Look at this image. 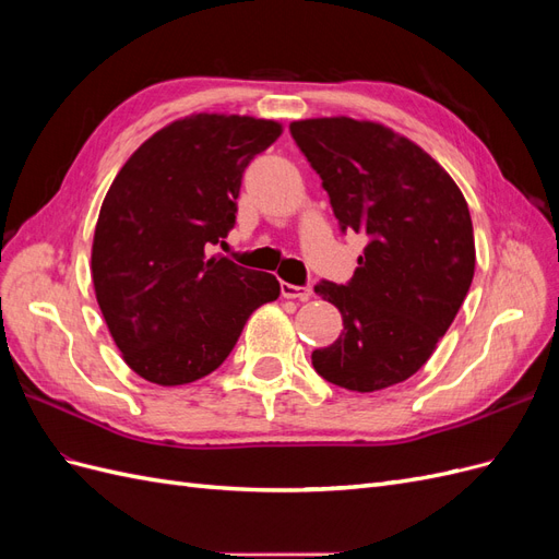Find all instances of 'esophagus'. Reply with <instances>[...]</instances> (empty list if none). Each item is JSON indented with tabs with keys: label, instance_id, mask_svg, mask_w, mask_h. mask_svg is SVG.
I'll return each instance as SVG.
<instances>
[{
	"label": "esophagus",
	"instance_id": "obj_1",
	"mask_svg": "<svg viewBox=\"0 0 559 559\" xmlns=\"http://www.w3.org/2000/svg\"><path fill=\"white\" fill-rule=\"evenodd\" d=\"M282 296L284 298H298V300H308L312 296L310 286H296L289 282H282Z\"/></svg>",
	"mask_w": 559,
	"mask_h": 559
}]
</instances>
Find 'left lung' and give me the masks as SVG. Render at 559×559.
Segmentation results:
<instances>
[{"label":"left lung","mask_w":559,"mask_h":559,"mask_svg":"<svg viewBox=\"0 0 559 559\" xmlns=\"http://www.w3.org/2000/svg\"><path fill=\"white\" fill-rule=\"evenodd\" d=\"M289 128L343 230L368 238L349 284L314 286L341 310L343 331L312 352V366L361 394L408 380L450 329L476 270L464 193L425 148L378 121L324 116Z\"/></svg>","instance_id":"1"}]
</instances>
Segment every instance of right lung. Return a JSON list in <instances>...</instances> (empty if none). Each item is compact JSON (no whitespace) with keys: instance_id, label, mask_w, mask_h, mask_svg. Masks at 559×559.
<instances>
[{"instance_id":"obj_1","label":"right lung","mask_w":559,"mask_h":559,"mask_svg":"<svg viewBox=\"0 0 559 559\" xmlns=\"http://www.w3.org/2000/svg\"><path fill=\"white\" fill-rule=\"evenodd\" d=\"M280 134L270 118L191 114L151 134L111 181L91 275L116 347L146 382L210 376L249 314L277 300L275 275L212 249L235 224L245 167Z\"/></svg>"}]
</instances>
